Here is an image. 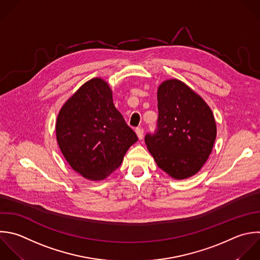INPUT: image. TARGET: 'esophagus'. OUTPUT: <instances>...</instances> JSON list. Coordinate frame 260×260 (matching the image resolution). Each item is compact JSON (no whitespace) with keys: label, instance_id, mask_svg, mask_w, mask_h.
Here are the masks:
<instances>
[{"label":"esophagus","instance_id":"esophagus-1","mask_svg":"<svg viewBox=\"0 0 260 260\" xmlns=\"http://www.w3.org/2000/svg\"><path fill=\"white\" fill-rule=\"evenodd\" d=\"M135 132H136V134H137V137L141 140V139L143 138V129H142V128H137V129L135 130Z\"/></svg>","mask_w":260,"mask_h":260}]
</instances>
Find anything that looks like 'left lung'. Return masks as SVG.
I'll return each mask as SVG.
<instances>
[{
	"mask_svg": "<svg viewBox=\"0 0 260 260\" xmlns=\"http://www.w3.org/2000/svg\"><path fill=\"white\" fill-rule=\"evenodd\" d=\"M157 130L145 136V143L157 167L176 180L197 174L216 137L213 114L188 85L168 79L157 88Z\"/></svg>",
	"mask_w": 260,
	"mask_h": 260,
	"instance_id": "8db88e82",
	"label": "left lung"
}]
</instances>
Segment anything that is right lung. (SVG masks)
I'll return each mask as SVG.
<instances>
[{"label":"right lung","mask_w":260,"mask_h":260,"mask_svg":"<svg viewBox=\"0 0 260 260\" xmlns=\"http://www.w3.org/2000/svg\"><path fill=\"white\" fill-rule=\"evenodd\" d=\"M56 136L69 166L90 181L109 177L138 140L116 109L108 82L99 77L81 85L63 105Z\"/></svg>","instance_id":"right-lung-1"}]
</instances>
